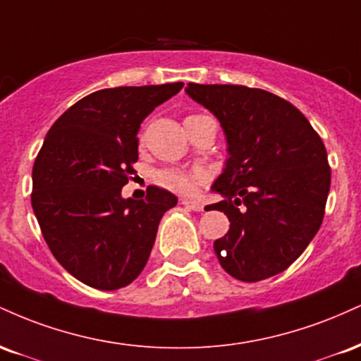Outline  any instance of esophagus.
I'll use <instances>...</instances> for the list:
<instances>
[{"label":"esophagus","mask_w":361,"mask_h":361,"mask_svg":"<svg viewBox=\"0 0 361 361\" xmlns=\"http://www.w3.org/2000/svg\"><path fill=\"white\" fill-rule=\"evenodd\" d=\"M181 205H185L186 209L195 210V212H202L204 210V205L197 200H190V198H181Z\"/></svg>","instance_id":"1"}]
</instances>
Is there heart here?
I'll return each mask as SVG.
<instances>
[{
	"instance_id": "b5f03b06",
	"label": "heart",
	"mask_w": 361,
	"mask_h": 361,
	"mask_svg": "<svg viewBox=\"0 0 361 361\" xmlns=\"http://www.w3.org/2000/svg\"><path fill=\"white\" fill-rule=\"evenodd\" d=\"M200 117V115H188L185 120ZM157 183L164 188L173 190L176 193H192L198 181L202 180V175L197 171H183V169H163L156 176Z\"/></svg>"
}]
</instances>
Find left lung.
I'll use <instances>...</instances> for the list:
<instances>
[{"instance_id":"left-lung-1","label":"left lung","mask_w":361,"mask_h":361,"mask_svg":"<svg viewBox=\"0 0 361 361\" xmlns=\"http://www.w3.org/2000/svg\"><path fill=\"white\" fill-rule=\"evenodd\" d=\"M190 98L219 118L227 139L224 173L212 192L231 226L214 243L221 267L241 281L287 270L324 219L331 168L324 142L299 109L259 88L197 85Z\"/></svg>"}]
</instances>
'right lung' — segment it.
Returning a JSON list of instances; mask_svg holds the SVG:
<instances>
[{
  "label": "right lung",
  "instance_id": "obj_1",
  "mask_svg": "<svg viewBox=\"0 0 361 361\" xmlns=\"http://www.w3.org/2000/svg\"><path fill=\"white\" fill-rule=\"evenodd\" d=\"M183 82L118 86L81 98L54 122L32 171V209L49 250L74 279L98 290L132 283L146 267L157 226L178 198L147 186L122 198L139 159L137 132Z\"/></svg>",
  "mask_w": 361,
  "mask_h": 361
}]
</instances>
